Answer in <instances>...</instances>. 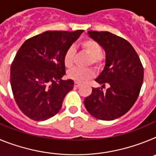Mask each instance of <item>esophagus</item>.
<instances>
[{"label":"esophagus","instance_id":"obj_1","mask_svg":"<svg viewBox=\"0 0 156 156\" xmlns=\"http://www.w3.org/2000/svg\"><path fill=\"white\" fill-rule=\"evenodd\" d=\"M81 85L80 83H78V82H75V87H79Z\"/></svg>","mask_w":156,"mask_h":156}]
</instances>
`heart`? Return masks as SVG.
I'll return each mask as SVG.
<instances>
[{"mask_svg":"<svg viewBox=\"0 0 156 156\" xmlns=\"http://www.w3.org/2000/svg\"><path fill=\"white\" fill-rule=\"evenodd\" d=\"M81 48L90 57V64L95 66H100L102 64L103 58L101 55L102 51V48L98 43L94 40H85L81 43ZM74 55H75V50L73 47H69L65 52L64 64L66 67L69 68L73 66ZM67 75L69 79L73 80L76 82L82 83L92 78L94 75V73L92 69H81L76 67L70 69Z\"/></svg>","mask_w":156,"mask_h":156,"instance_id":"b5f03b06","label":"heart"}]
</instances>
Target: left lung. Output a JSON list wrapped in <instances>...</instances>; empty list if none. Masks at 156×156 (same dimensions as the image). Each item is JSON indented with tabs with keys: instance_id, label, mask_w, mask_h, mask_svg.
<instances>
[{
	"instance_id": "left-lung-1",
	"label": "left lung",
	"mask_w": 156,
	"mask_h": 156,
	"mask_svg": "<svg viewBox=\"0 0 156 156\" xmlns=\"http://www.w3.org/2000/svg\"><path fill=\"white\" fill-rule=\"evenodd\" d=\"M90 38L105 51L104 69L95 81L108 85L92 88L84 105L92 116L101 120H113L126 114L138 98L144 79V69L132 45L109 32L87 31Z\"/></svg>"
}]
</instances>
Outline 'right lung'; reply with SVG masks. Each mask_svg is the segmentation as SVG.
I'll use <instances>...</instances> for the list:
<instances>
[{
  "mask_svg": "<svg viewBox=\"0 0 156 156\" xmlns=\"http://www.w3.org/2000/svg\"><path fill=\"white\" fill-rule=\"evenodd\" d=\"M83 30L46 31L23 44L11 66L14 98L25 115L36 121L50 119L61 109L73 88L66 74L64 55Z\"/></svg>",
  "mask_w": 156,
  "mask_h": 156,
  "instance_id": "obj_1",
  "label": "right lung"
}]
</instances>
